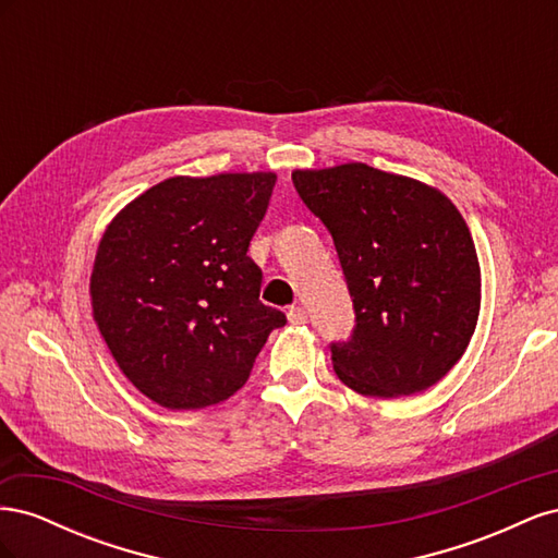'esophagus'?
Wrapping results in <instances>:
<instances>
[{
	"label": "esophagus",
	"mask_w": 558,
	"mask_h": 558,
	"mask_svg": "<svg viewBox=\"0 0 558 558\" xmlns=\"http://www.w3.org/2000/svg\"><path fill=\"white\" fill-rule=\"evenodd\" d=\"M289 320L293 326H305L307 324V312L305 307H291L289 310Z\"/></svg>",
	"instance_id": "1"
}]
</instances>
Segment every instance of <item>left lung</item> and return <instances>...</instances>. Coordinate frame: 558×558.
Wrapping results in <instances>:
<instances>
[{
  "label": "left lung",
  "mask_w": 558,
  "mask_h": 558,
  "mask_svg": "<svg viewBox=\"0 0 558 558\" xmlns=\"http://www.w3.org/2000/svg\"><path fill=\"white\" fill-rule=\"evenodd\" d=\"M293 185L340 258L356 312L332 367L373 398L421 393L461 361L475 332L482 279L475 242L453 202L365 162L295 170Z\"/></svg>",
  "instance_id": "obj_1"
}]
</instances>
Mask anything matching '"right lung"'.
Returning <instances> with one entry per match:
<instances>
[{
	"label": "right lung",
	"instance_id": "add662e5",
	"mask_svg": "<svg viewBox=\"0 0 558 558\" xmlns=\"http://www.w3.org/2000/svg\"><path fill=\"white\" fill-rule=\"evenodd\" d=\"M275 183V172L165 179L102 234L95 324L123 375L167 410L238 393L286 324L260 302L263 272L246 256Z\"/></svg>",
	"mask_w": 558,
	"mask_h": 558
}]
</instances>
